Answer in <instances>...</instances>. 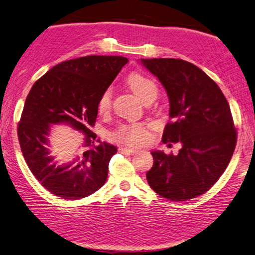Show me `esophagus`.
Here are the masks:
<instances>
[{
    "instance_id": "34e87169",
    "label": "esophagus",
    "mask_w": 255,
    "mask_h": 255,
    "mask_svg": "<svg viewBox=\"0 0 255 255\" xmlns=\"http://www.w3.org/2000/svg\"><path fill=\"white\" fill-rule=\"evenodd\" d=\"M120 152H124V154H136V152H138V150L136 149V148H132V147H128V146H122L119 148Z\"/></svg>"
}]
</instances>
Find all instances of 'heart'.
<instances>
[{
	"label": "heart",
	"mask_w": 255,
	"mask_h": 255,
	"mask_svg": "<svg viewBox=\"0 0 255 255\" xmlns=\"http://www.w3.org/2000/svg\"><path fill=\"white\" fill-rule=\"evenodd\" d=\"M127 85L131 91L141 101L149 96H157L156 82L138 72H133L127 78ZM112 107V91L106 89L98 101V110L100 114H106ZM113 138L125 143H142L148 139V129L143 124L122 125L117 130L113 132Z\"/></svg>",
	"instance_id": "b5f03b06"
}]
</instances>
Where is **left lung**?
<instances>
[{"label": "left lung", "instance_id": "8db88e82", "mask_svg": "<svg viewBox=\"0 0 255 255\" xmlns=\"http://www.w3.org/2000/svg\"><path fill=\"white\" fill-rule=\"evenodd\" d=\"M158 78L169 99L163 142H180L177 155L151 151L146 174L149 186L170 201H188L207 192L228 167L237 145L232 114L219 86L191 62L180 59H141Z\"/></svg>", "mask_w": 255, "mask_h": 255}]
</instances>
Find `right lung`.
<instances>
[{
  "label": "right lung",
  "instance_id": "1",
  "mask_svg": "<svg viewBox=\"0 0 255 255\" xmlns=\"http://www.w3.org/2000/svg\"><path fill=\"white\" fill-rule=\"evenodd\" d=\"M127 62V58L118 55L68 60L51 68L32 86L17 137L32 174L53 195L79 200L98 191L107 180L109 161L117 148L97 139L90 128L95 126L100 96ZM59 123L84 133L80 156L69 164L59 165L49 155V127Z\"/></svg>",
  "mask_w": 255,
  "mask_h": 255
}]
</instances>
